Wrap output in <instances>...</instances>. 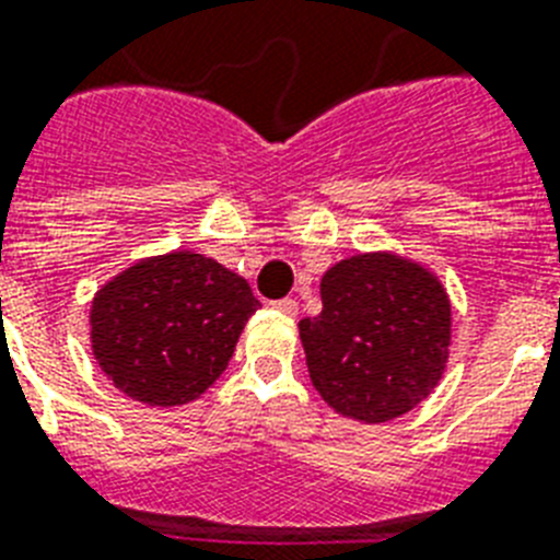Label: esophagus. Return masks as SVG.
<instances>
[{
  "label": "esophagus",
  "instance_id": "34e87169",
  "mask_svg": "<svg viewBox=\"0 0 560 560\" xmlns=\"http://www.w3.org/2000/svg\"><path fill=\"white\" fill-rule=\"evenodd\" d=\"M272 310H276V313H281V316H288V318L299 316V304H295L293 299H281V302H272Z\"/></svg>",
  "mask_w": 560,
  "mask_h": 560
}]
</instances>
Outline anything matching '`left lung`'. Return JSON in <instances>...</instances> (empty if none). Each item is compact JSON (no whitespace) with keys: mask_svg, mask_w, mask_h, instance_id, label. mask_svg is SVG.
Returning a JSON list of instances; mask_svg holds the SVG:
<instances>
[{"mask_svg":"<svg viewBox=\"0 0 560 560\" xmlns=\"http://www.w3.org/2000/svg\"><path fill=\"white\" fill-rule=\"evenodd\" d=\"M310 382L338 416H407L447 373L453 304L439 272L396 250L355 253L322 276V313L299 322Z\"/></svg>","mask_w":560,"mask_h":560,"instance_id":"8db88e82","label":"left lung"}]
</instances>
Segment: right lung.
Here are the masks:
<instances>
[{"instance_id": "right-lung-1", "label": "right lung", "mask_w": 560, "mask_h": 560, "mask_svg": "<svg viewBox=\"0 0 560 560\" xmlns=\"http://www.w3.org/2000/svg\"><path fill=\"white\" fill-rule=\"evenodd\" d=\"M261 307L247 279L196 250L139 258L91 302V352L113 387L148 407L196 401L228 370Z\"/></svg>"}]
</instances>
